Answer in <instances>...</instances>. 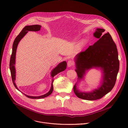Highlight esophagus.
Returning <instances> with one entry per match:
<instances>
[{
    "label": "esophagus",
    "instance_id": "34e87169",
    "mask_svg": "<svg viewBox=\"0 0 128 128\" xmlns=\"http://www.w3.org/2000/svg\"><path fill=\"white\" fill-rule=\"evenodd\" d=\"M67 65H68V66L69 67H72L73 66H74V62L72 60H69L68 61V63H67Z\"/></svg>",
    "mask_w": 128,
    "mask_h": 128
}]
</instances>
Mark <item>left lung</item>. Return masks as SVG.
Wrapping results in <instances>:
<instances>
[{
    "mask_svg": "<svg viewBox=\"0 0 128 128\" xmlns=\"http://www.w3.org/2000/svg\"><path fill=\"white\" fill-rule=\"evenodd\" d=\"M105 29L98 28L94 36L99 39L93 45L76 56L75 71L78 79H82L86 71L92 68H101L103 70L101 86L91 92L79 91L75 84L73 91L79 98L96 100L102 98L114 87L119 70V60L117 46L109 32L102 35Z\"/></svg>",
    "mask_w": 128,
    "mask_h": 128,
    "instance_id": "1",
    "label": "left lung"
}]
</instances>
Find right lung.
Instances as JSON below:
<instances>
[{"instance_id": "obj_1", "label": "right lung", "mask_w": 128, "mask_h": 128, "mask_svg": "<svg viewBox=\"0 0 128 128\" xmlns=\"http://www.w3.org/2000/svg\"><path fill=\"white\" fill-rule=\"evenodd\" d=\"M41 26L39 25H28L25 26L23 29L22 30V31L20 32L19 35H17V36L16 37L15 39L14 42L13 43V46H12V54L11 55L10 59V64H9V68L11 72V77H12V82L13 83L14 86L19 91H20L17 87L16 86L15 83V76H16V71H15V56H16V49L18 46V44L19 42V41L21 40V39L26 35V34L28 32V31H39L40 30ZM67 66V63L66 61H63L60 63H59L54 69L51 72V76L53 78L52 80V83H51V86L50 90L46 94L40 96H28L27 95L23 93L27 97L30 98V99H41V98H44L46 97H48L49 96L50 94L53 92V83L54 81V77L57 75V74L59 73L60 72L64 71Z\"/></svg>"}]
</instances>
